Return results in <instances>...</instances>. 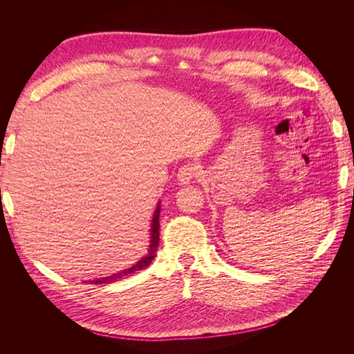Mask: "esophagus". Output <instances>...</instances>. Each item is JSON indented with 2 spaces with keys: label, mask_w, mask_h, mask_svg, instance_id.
Here are the masks:
<instances>
[{
  "label": "esophagus",
  "mask_w": 354,
  "mask_h": 354,
  "mask_svg": "<svg viewBox=\"0 0 354 354\" xmlns=\"http://www.w3.org/2000/svg\"><path fill=\"white\" fill-rule=\"evenodd\" d=\"M199 173L198 169V165L195 164H185L181 165L180 169H178V174H177V178L181 185H189L192 180H194Z\"/></svg>",
  "instance_id": "esophagus-1"
}]
</instances>
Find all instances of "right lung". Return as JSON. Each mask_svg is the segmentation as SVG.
I'll list each match as a JSON object with an SVG mask.
<instances>
[{"instance_id":"add662e5","label":"right lung","mask_w":354,"mask_h":354,"mask_svg":"<svg viewBox=\"0 0 354 354\" xmlns=\"http://www.w3.org/2000/svg\"><path fill=\"white\" fill-rule=\"evenodd\" d=\"M159 212H160V207L158 203V207L155 209V214H153V220H152V233H151V245H149V250H147V254L143 257V259L140 261H137V264H134L133 267H130V269H127L121 273H116L113 276H108V277H102V279H95V281H91V283H108V282H112V281H116L118 277H122V276H127L130 273H134L137 270H142L145 269V267H147L149 264L152 263V260L155 259L156 255V250H158V245H159Z\"/></svg>"}]
</instances>
